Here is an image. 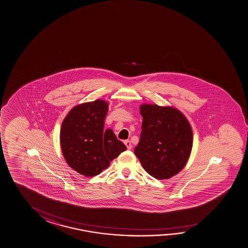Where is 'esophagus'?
I'll list each match as a JSON object with an SVG mask.
<instances>
[{
	"label": "esophagus",
	"instance_id": "obj_1",
	"mask_svg": "<svg viewBox=\"0 0 248 248\" xmlns=\"http://www.w3.org/2000/svg\"><path fill=\"white\" fill-rule=\"evenodd\" d=\"M124 145H126L128 150H131L132 148V145H131V141L130 140L124 141Z\"/></svg>",
	"mask_w": 248,
	"mask_h": 248
}]
</instances>
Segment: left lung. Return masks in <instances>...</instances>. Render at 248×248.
Instances as JSON below:
<instances>
[{"instance_id": "8db88e82", "label": "left lung", "mask_w": 248, "mask_h": 248, "mask_svg": "<svg viewBox=\"0 0 248 248\" xmlns=\"http://www.w3.org/2000/svg\"><path fill=\"white\" fill-rule=\"evenodd\" d=\"M140 140L134 153L150 175L159 180L179 173L187 163L193 145L189 123L171 107L143 104Z\"/></svg>"}]
</instances>
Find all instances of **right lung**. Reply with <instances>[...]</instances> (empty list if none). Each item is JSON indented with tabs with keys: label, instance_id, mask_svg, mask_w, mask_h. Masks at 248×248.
<instances>
[{
	"label": "right lung",
	"instance_id": "obj_1",
	"mask_svg": "<svg viewBox=\"0 0 248 248\" xmlns=\"http://www.w3.org/2000/svg\"><path fill=\"white\" fill-rule=\"evenodd\" d=\"M108 103L103 100L73 108L62 123L61 145L65 161L85 176H95L126 146L112 130L103 131Z\"/></svg>",
	"mask_w": 248,
	"mask_h": 248
}]
</instances>
